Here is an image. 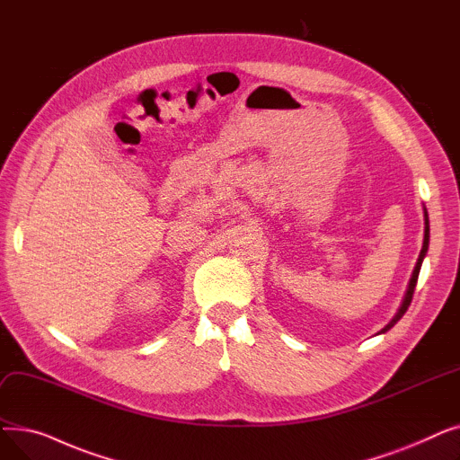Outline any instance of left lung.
Segmentation results:
<instances>
[{
	"label": "left lung",
	"mask_w": 460,
	"mask_h": 460,
	"mask_svg": "<svg viewBox=\"0 0 460 460\" xmlns=\"http://www.w3.org/2000/svg\"><path fill=\"white\" fill-rule=\"evenodd\" d=\"M423 217H425V236H423V246H421V252H420V257H418V262H416V267H414V272H412V278H410V281H408V287H406V293H404V296H402V302H401V305H399V309H397V313L394 315V319L385 324L378 333H385L388 330H392L401 319H402V315L406 313V309H408V305H410V302H412V296H414V288H416V283H418V276H420V270H421V262H423V259H425V255H427V250H429V214H427V208L423 207Z\"/></svg>",
	"instance_id": "8db88e82"
}]
</instances>
